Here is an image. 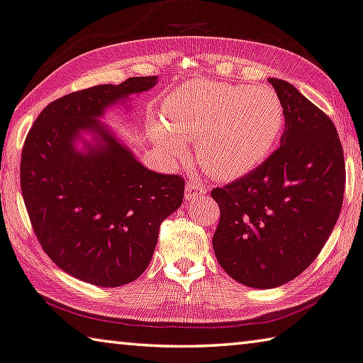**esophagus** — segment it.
Masks as SVG:
<instances>
[{"label": "esophagus", "mask_w": 363, "mask_h": 363, "mask_svg": "<svg viewBox=\"0 0 363 363\" xmlns=\"http://www.w3.org/2000/svg\"><path fill=\"white\" fill-rule=\"evenodd\" d=\"M206 193V186L198 180H189L185 186V198L194 199L196 196H201Z\"/></svg>", "instance_id": "34e87169"}]
</instances>
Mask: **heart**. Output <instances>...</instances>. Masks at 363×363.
Segmentation results:
<instances>
[{
    "instance_id": "obj_1",
    "label": "heart",
    "mask_w": 363,
    "mask_h": 363,
    "mask_svg": "<svg viewBox=\"0 0 363 363\" xmlns=\"http://www.w3.org/2000/svg\"><path fill=\"white\" fill-rule=\"evenodd\" d=\"M162 121L150 136L165 156L180 157L195 140L199 160L217 178H236L257 167L275 150L284 128V109L269 86L193 80L164 99Z\"/></svg>"
}]
</instances>
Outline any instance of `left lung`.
Returning a JSON list of instances; mask_svg holds the SVG:
<instances>
[{"label": "left lung", "mask_w": 363, "mask_h": 363, "mask_svg": "<svg viewBox=\"0 0 363 363\" xmlns=\"http://www.w3.org/2000/svg\"><path fill=\"white\" fill-rule=\"evenodd\" d=\"M284 109L281 145L257 169L213 188L220 222L212 246L238 283L270 289L294 280L340 217L346 167L335 123L291 83L269 79Z\"/></svg>", "instance_id": "left-lung-1"}]
</instances>
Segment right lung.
Masks as SVG:
<instances>
[{"instance_id":"1","label":"right lung","mask_w":363,"mask_h":363,"mask_svg":"<svg viewBox=\"0 0 363 363\" xmlns=\"http://www.w3.org/2000/svg\"><path fill=\"white\" fill-rule=\"evenodd\" d=\"M156 83L130 77L65 94L41 111L23 143L21 188L35 235L48 257L82 281L116 288L136 280L160 223L182 206L185 180L147 170L98 121ZM85 131L93 142L82 140Z\"/></svg>"}]
</instances>
